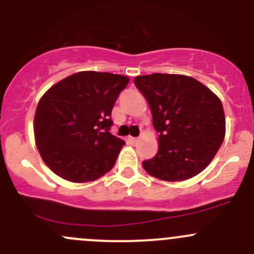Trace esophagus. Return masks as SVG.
I'll return each instance as SVG.
<instances>
[{"label":"esophagus","mask_w":254,"mask_h":254,"mask_svg":"<svg viewBox=\"0 0 254 254\" xmlns=\"http://www.w3.org/2000/svg\"><path fill=\"white\" fill-rule=\"evenodd\" d=\"M127 141H129L130 143H132V145H134V143L137 142V137H131V136H130V137H127Z\"/></svg>","instance_id":"34e87169"}]
</instances>
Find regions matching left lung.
<instances>
[{
  "label": "left lung",
  "instance_id": "left-lung-1",
  "mask_svg": "<svg viewBox=\"0 0 254 254\" xmlns=\"http://www.w3.org/2000/svg\"><path fill=\"white\" fill-rule=\"evenodd\" d=\"M147 100L158 137V152L143 161L149 175L164 181L193 178L212 162L225 136L220 100L196 79L179 74L136 76Z\"/></svg>",
  "mask_w": 254,
  "mask_h": 254
}]
</instances>
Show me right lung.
I'll return each mask as SVG.
<instances>
[{
    "label": "right lung",
    "mask_w": 254,
    "mask_h": 254,
    "mask_svg": "<svg viewBox=\"0 0 254 254\" xmlns=\"http://www.w3.org/2000/svg\"><path fill=\"white\" fill-rule=\"evenodd\" d=\"M129 78L79 71L61 80L37 105L34 132L47 167L64 180L89 183L114 167L122 138L109 132L112 109Z\"/></svg>",
    "instance_id": "right-lung-1"
}]
</instances>
